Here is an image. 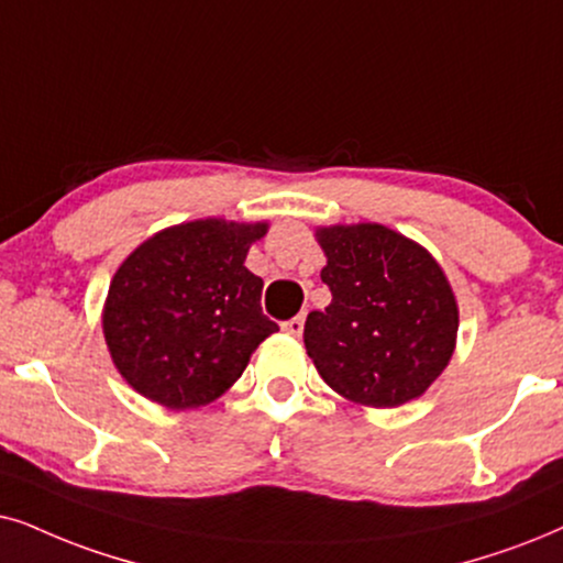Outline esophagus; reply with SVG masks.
<instances>
[{"mask_svg": "<svg viewBox=\"0 0 563 563\" xmlns=\"http://www.w3.org/2000/svg\"><path fill=\"white\" fill-rule=\"evenodd\" d=\"M283 330H286L288 334H294V338H301V332H303V317L298 314V317H294V319H288V322L283 324Z\"/></svg>", "mask_w": 563, "mask_h": 563, "instance_id": "1", "label": "esophagus"}]
</instances>
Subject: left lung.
<instances>
[{"label":"left lung","mask_w":563,"mask_h":563,"mask_svg":"<svg viewBox=\"0 0 563 563\" xmlns=\"http://www.w3.org/2000/svg\"><path fill=\"white\" fill-rule=\"evenodd\" d=\"M332 301L311 311L303 345L338 395L366 408L421 397L450 364L460 311L444 269L387 225L317 229Z\"/></svg>","instance_id":"8db88e82"}]
</instances>
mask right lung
I'll list each match as a JSON object with an SVG mask.
<instances>
[{
  "mask_svg": "<svg viewBox=\"0 0 563 563\" xmlns=\"http://www.w3.org/2000/svg\"><path fill=\"white\" fill-rule=\"evenodd\" d=\"M265 233L267 223L189 220L122 262L106 296L103 338L142 397L170 410L218 400L277 332L262 314V277L244 267Z\"/></svg>",
  "mask_w": 563,
  "mask_h": 563,
  "instance_id": "add662e5",
  "label": "right lung"
}]
</instances>
